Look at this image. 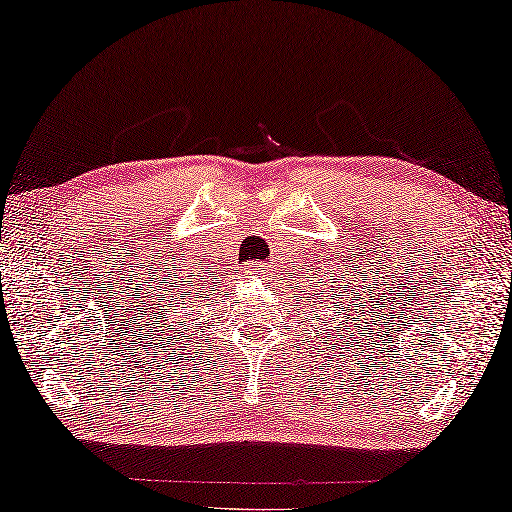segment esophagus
I'll return each instance as SVG.
<instances>
[{"label":"esophagus","mask_w":512,"mask_h":512,"mask_svg":"<svg viewBox=\"0 0 512 512\" xmlns=\"http://www.w3.org/2000/svg\"><path fill=\"white\" fill-rule=\"evenodd\" d=\"M245 272L251 274V276H263L267 272V265L261 263V261H249L245 265Z\"/></svg>","instance_id":"esophagus-1"}]
</instances>
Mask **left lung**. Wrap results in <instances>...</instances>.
Segmentation results:
<instances>
[{"label": "left lung", "mask_w": 512, "mask_h": 512, "mask_svg": "<svg viewBox=\"0 0 512 512\" xmlns=\"http://www.w3.org/2000/svg\"><path fill=\"white\" fill-rule=\"evenodd\" d=\"M311 279H313V281H311V288H306V286L301 288V295H306V297H308V301H311V304H308V306H311V311L315 313V308L320 306V304H324V299H326V297H331V292L335 290V286H331L329 281L322 279L320 274L311 276ZM326 287H329L330 290L326 291ZM297 290H299V286H297ZM338 297H340V295H338ZM338 297H335V304H340ZM326 308H329V306H326Z\"/></svg>", "instance_id": "8db88e82"}]
</instances>
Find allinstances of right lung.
Masks as SVG:
<instances>
[{
    "mask_svg": "<svg viewBox=\"0 0 512 512\" xmlns=\"http://www.w3.org/2000/svg\"><path fill=\"white\" fill-rule=\"evenodd\" d=\"M192 276H195V274H192ZM174 279H179V276H174ZM177 294L180 295L179 298L176 297ZM183 297H199V281L179 279L177 286H174V297H167L165 304H161V306L156 304V311L147 313L149 333H154L156 342L161 338L163 340H170V338L174 340L179 333H181L183 340H188V333L183 329H177L179 313L183 311V308H186V306H182L181 309L178 308L181 301H183ZM190 304H197V299H190Z\"/></svg>",
    "mask_w": 512,
    "mask_h": 512,
    "instance_id": "1",
    "label": "right lung"
}]
</instances>
